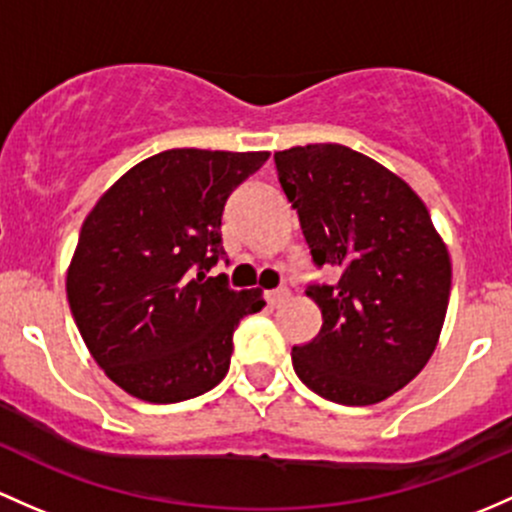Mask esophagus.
<instances>
[{
	"label": "esophagus",
	"instance_id": "obj_1",
	"mask_svg": "<svg viewBox=\"0 0 512 512\" xmlns=\"http://www.w3.org/2000/svg\"><path fill=\"white\" fill-rule=\"evenodd\" d=\"M287 297H289V292H287V289H284V287L272 289V292H265V301H267V304H270V306H279Z\"/></svg>",
	"mask_w": 512,
	"mask_h": 512
}]
</instances>
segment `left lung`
Masks as SVG:
<instances>
[{
    "label": "left lung",
    "mask_w": 512,
    "mask_h": 512,
    "mask_svg": "<svg viewBox=\"0 0 512 512\" xmlns=\"http://www.w3.org/2000/svg\"><path fill=\"white\" fill-rule=\"evenodd\" d=\"M316 270L306 284L321 331L292 348L294 373L338 405H375L402 390L434 353L451 292V262L417 193L343 144L274 154Z\"/></svg>",
    "instance_id": "left-lung-1"
}]
</instances>
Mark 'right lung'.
I'll list each match as a JSON object with an SVG mask.
<instances>
[{"mask_svg":"<svg viewBox=\"0 0 512 512\" xmlns=\"http://www.w3.org/2000/svg\"><path fill=\"white\" fill-rule=\"evenodd\" d=\"M267 159L169 149L132 166L85 218L68 304L95 363L132 397L184 402L228 373L235 328L265 301L208 272L225 260L230 193Z\"/></svg>","mask_w":512,"mask_h":512,"instance_id":"obj_1","label":"right lung"}]
</instances>
